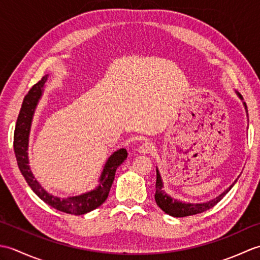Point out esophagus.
Wrapping results in <instances>:
<instances>
[{
    "label": "esophagus",
    "mask_w": 260,
    "mask_h": 260,
    "mask_svg": "<svg viewBox=\"0 0 260 260\" xmlns=\"http://www.w3.org/2000/svg\"><path fill=\"white\" fill-rule=\"evenodd\" d=\"M153 144L151 142H147V141H145V142H143L142 144L140 145V147H139V152L140 153H142V154H147V153H150L152 150H153Z\"/></svg>",
    "instance_id": "1"
}]
</instances>
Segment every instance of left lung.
<instances>
[{
  "mask_svg": "<svg viewBox=\"0 0 260 260\" xmlns=\"http://www.w3.org/2000/svg\"><path fill=\"white\" fill-rule=\"evenodd\" d=\"M237 95L242 101V105H244V107L246 109V113L248 116V110H247V105L244 102V98L240 95L239 92H237ZM239 176L235 180V182L233 184H231L229 187H227L221 194H219L218 197H215L214 199L207 202H201V203H190V202H182L178 199H174L171 197L170 194H168L167 192L163 190L164 187V183H163V180H162V176L159 174V171L156 168V191H155V201L157 206L161 208L165 213H168L170 215H172V217L175 218H181V217H187V215H193V214H198V213H201L207 211V210L213 208L215 204L218 202L221 201V199L227 194V193L233 189V186L236 184V182L238 181Z\"/></svg>",
  "mask_w": 260,
  "mask_h": 260,
  "instance_id": "obj_1",
  "label": "left lung"
}]
</instances>
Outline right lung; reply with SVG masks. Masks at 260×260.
Segmentation results:
<instances>
[{"mask_svg": "<svg viewBox=\"0 0 260 260\" xmlns=\"http://www.w3.org/2000/svg\"><path fill=\"white\" fill-rule=\"evenodd\" d=\"M47 80L48 75H46L38 84L31 88L27 95L24 97L23 103H22L19 117L16 120L13 141L16 162H18L19 169L22 175L24 176L26 183L29 184L32 191L42 201H45L49 206L59 210V211L75 215L85 214L101 207L106 201L115 179L116 170L126 159L127 151L125 148H119L107 158L103 168L102 174L99 176L98 185L93 190L81 193L79 196L68 198H59L46 191L45 187L39 183L32 173L29 165V153H27V150H29V139L33 116H35L39 101L42 97L43 88H45Z\"/></svg>", "mask_w": 260, "mask_h": 260, "instance_id": "right-lung-1", "label": "right lung"}]
</instances>
